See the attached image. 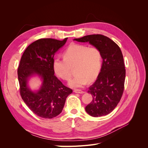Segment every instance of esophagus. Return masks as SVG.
I'll use <instances>...</instances> for the list:
<instances>
[{
    "instance_id": "obj_1",
    "label": "esophagus",
    "mask_w": 148,
    "mask_h": 148,
    "mask_svg": "<svg viewBox=\"0 0 148 148\" xmlns=\"http://www.w3.org/2000/svg\"><path fill=\"white\" fill-rule=\"evenodd\" d=\"M73 91L75 93H79V94H83V93H84V91H83L82 90H80V89H74Z\"/></svg>"
}]
</instances>
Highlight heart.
Instances as JSON below:
<instances>
[{
  "mask_svg": "<svg viewBox=\"0 0 148 148\" xmlns=\"http://www.w3.org/2000/svg\"><path fill=\"white\" fill-rule=\"evenodd\" d=\"M64 58H57L53 67L56 74L62 79L68 81L72 69L76 75L69 84L71 88H82L89 82L95 80L99 75L102 64V57L99 48L83 44H71L64 53Z\"/></svg>",
  "mask_w": 148,
  "mask_h": 148,
  "instance_id": "1",
  "label": "heart"
}]
</instances>
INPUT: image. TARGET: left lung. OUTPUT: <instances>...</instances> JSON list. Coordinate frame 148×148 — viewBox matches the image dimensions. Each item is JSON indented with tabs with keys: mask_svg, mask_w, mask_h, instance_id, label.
Returning <instances> with one entry per match:
<instances>
[{
	"mask_svg": "<svg viewBox=\"0 0 148 148\" xmlns=\"http://www.w3.org/2000/svg\"><path fill=\"white\" fill-rule=\"evenodd\" d=\"M74 41L88 42L101 52L102 68L96 82L89 88L88 92L92 100L85 110L95 117L109 114L117 106L124 90L125 69L122 51L112 40L102 34L85 36Z\"/></svg>",
	"mask_w": 148,
	"mask_h": 148,
	"instance_id": "8db88e82",
	"label": "left lung"
}]
</instances>
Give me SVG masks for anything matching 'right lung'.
I'll return each instance as SVG.
<instances>
[{
    "mask_svg": "<svg viewBox=\"0 0 148 148\" xmlns=\"http://www.w3.org/2000/svg\"><path fill=\"white\" fill-rule=\"evenodd\" d=\"M67 39H39L28 46L21 58L18 69L20 95L31 110L40 117L52 119L59 115L67 96L72 92L54 75L53 67L55 53ZM34 74L43 80L41 88L36 92L27 86L29 78Z\"/></svg>",
    "mask_w": 148,
    "mask_h": 148,
    "instance_id": "right-lung-1",
    "label": "right lung"
}]
</instances>
